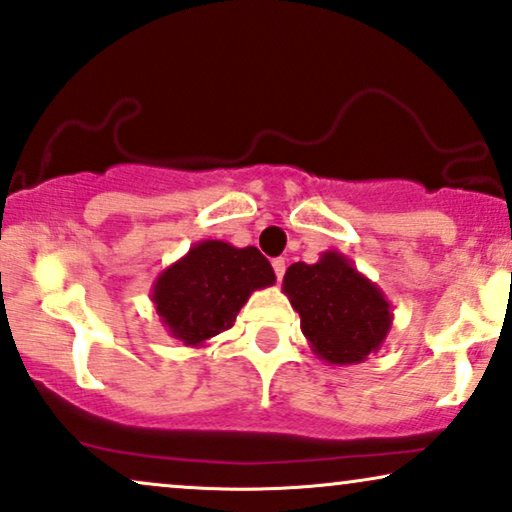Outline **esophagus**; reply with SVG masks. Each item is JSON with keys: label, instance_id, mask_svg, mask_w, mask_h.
Wrapping results in <instances>:
<instances>
[{"label": "esophagus", "instance_id": "esophagus-1", "mask_svg": "<svg viewBox=\"0 0 512 512\" xmlns=\"http://www.w3.org/2000/svg\"><path fill=\"white\" fill-rule=\"evenodd\" d=\"M272 270H275L277 280H282L284 272H287V261H284L282 256L280 258H272Z\"/></svg>", "mask_w": 512, "mask_h": 512}]
</instances>
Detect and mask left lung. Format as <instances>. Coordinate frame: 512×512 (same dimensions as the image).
Listing matches in <instances>:
<instances>
[{
	"label": "left lung",
	"instance_id": "1",
	"mask_svg": "<svg viewBox=\"0 0 512 512\" xmlns=\"http://www.w3.org/2000/svg\"><path fill=\"white\" fill-rule=\"evenodd\" d=\"M284 294L315 353L331 364L367 360L390 329L386 298L336 251L313 265H289Z\"/></svg>",
	"mask_w": 512,
	"mask_h": 512
}]
</instances>
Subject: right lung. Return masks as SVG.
<instances>
[{
    "label": "right lung",
    "instance_id": "obj_1",
    "mask_svg": "<svg viewBox=\"0 0 512 512\" xmlns=\"http://www.w3.org/2000/svg\"><path fill=\"white\" fill-rule=\"evenodd\" d=\"M272 282V265L256 247L209 240L159 275L152 301L171 336L197 345L230 329L251 291Z\"/></svg>",
    "mask_w": 512,
    "mask_h": 512
}]
</instances>
